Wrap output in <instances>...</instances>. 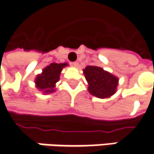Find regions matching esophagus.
<instances>
[{
    "instance_id": "1",
    "label": "esophagus",
    "mask_w": 154,
    "mask_h": 154,
    "mask_svg": "<svg viewBox=\"0 0 154 154\" xmlns=\"http://www.w3.org/2000/svg\"><path fill=\"white\" fill-rule=\"evenodd\" d=\"M78 65H79V63H78L77 61H75V62H72V66L73 67H77V66H78Z\"/></svg>"
}]
</instances>
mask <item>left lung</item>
<instances>
[{"label":"left lung","mask_w":154,"mask_h":154,"mask_svg":"<svg viewBox=\"0 0 154 154\" xmlns=\"http://www.w3.org/2000/svg\"><path fill=\"white\" fill-rule=\"evenodd\" d=\"M83 73L88 84V92L94 96L101 99L109 98L116 92L118 78L103 68L88 66L83 69Z\"/></svg>","instance_id":"obj_1"}]
</instances>
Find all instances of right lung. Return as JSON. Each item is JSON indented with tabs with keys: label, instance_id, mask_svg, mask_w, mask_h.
<instances>
[{
	"label": "right lung",
	"instance_id": "obj_1",
	"mask_svg": "<svg viewBox=\"0 0 154 154\" xmlns=\"http://www.w3.org/2000/svg\"><path fill=\"white\" fill-rule=\"evenodd\" d=\"M67 63H51L43 69L41 73L35 78L36 88L43 94L53 93L55 91L56 83L60 81L61 71L67 66Z\"/></svg>",
	"mask_w": 154,
	"mask_h": 154
}]
</instances>
